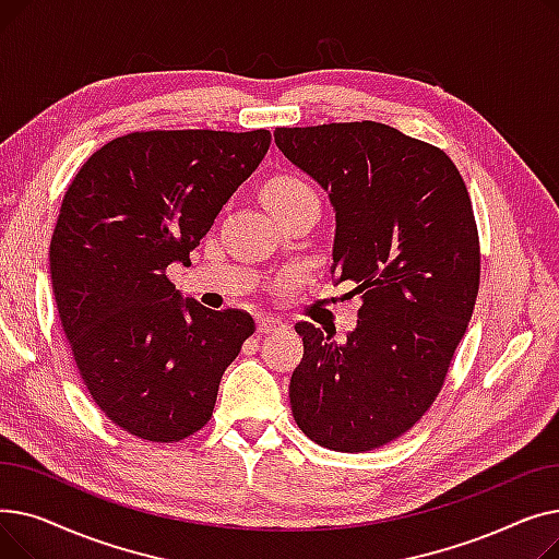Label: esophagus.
<instances>
[{
  "label": "esophagus",
  "mask_w": 559,
  "mask_h": 559,
  "mask_svg": "<svg viewBox=\"0 0 559 559\" xmlns=\"http://www.w3.org/2000/svg\"><path fill=\"white\" fill-rule=\"evenodd\" d=\"M255 324H258V333H276L283 329V321H278L274 317H264V314H260L255 319Z\"/></svg>",
  "instance_id": "esophagus-1"
}]
</instances>
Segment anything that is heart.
<instances>
[{
	"label": "heart",
	"mask_w": 559,
	"mask_h": 559,
	"mask_svg": "<svg viewBox=\"0 0 559 559\" xmlns=\"http://www.w3.org/2000/svg\"><path fill=\"white\" fill-rule=\"evenodd\" d=\"M310 199H317V192L310 188L308 181H304L301 176L295 174H278L262 190V201L267 203V209L272 213L289 211Z\"/></svg>",
	"instance_id": "heart-1"
}]
</instances>
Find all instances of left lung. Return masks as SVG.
<instances>
[{
    "instance_id": "8db88e82",
    "label": "left lung",
    "mask_w": 559,
    "mask_h": 559,
    "mask_svg": "<svg viewBox=\"0 0 559 559\" xmlns=\"http://www.w3.org/2000/svg\"><path fill=\"white\" fill-rule=\"evenodd\" d=\"M278 150L335 209L333 274L362 292L344 342L308 321L289 380L297 426L342 453L413 428L442 392L480 287V240L455 163L380 122L281 127Z\"/></svg>"
}]
</instances>
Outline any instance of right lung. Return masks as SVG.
Segmentation results:
<instances>
[{
    "instance_id": "add662e5",
    "label": "right lung",
    "mask_w": 559,
    "mask_h": 559,
    "mask_svg": "<svg viewBox=\"0 0 559 559\" xmlns=\"http://www.w3.org/2000/svg\"><path fill=\"white\" fill-rule=\"evenodd\" d=\"M267 129L115 138L74 174L49 245L53 299L102 413L156 444L199 432L219 380L253 335L245 310L181 299L167 278L260 165Z\"/></svg>"
}]
</instances>
